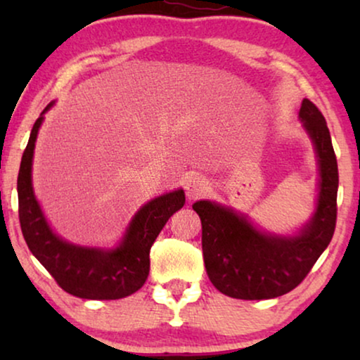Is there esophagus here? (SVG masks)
<instances>
[{"mask_svg": "<svg viewBox=\"0 0 360 360\" xmlns=\"http://www.w3.org/2000/svg\"><path fill=\"white\" fill-rule=\"evenodd\" d=\"M208 190V180L201 175H191L190 179L185 180V191L190 201L198 200Z\"/></svg>", "mask_w": 360, "mask_h": 360, "instance_id": "obj_1", "label": "esophagus"}]
</instances>
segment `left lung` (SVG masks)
Listing matches in <instances>:
<instances>
[{
	"label": "left lung",
	"instance_id": "left-lung-1",
	"mask_svg": "<svg viewBox=\"0 0 360 360\" xmlns=\"http://www.w3.org/2000/svg\"><path fill=\"white\" fill-rule=\"evenodd\" d=\"M300 120L319 164L316 211L295 236L259 231L244 214L213 201H196L206 274L221 293L239 300H269L303 282L331 243L338 216V160L321 111L304 98Z\"/></svg>",
	"mask_w": 360,
	"mask_h": 360
}]
</instances>
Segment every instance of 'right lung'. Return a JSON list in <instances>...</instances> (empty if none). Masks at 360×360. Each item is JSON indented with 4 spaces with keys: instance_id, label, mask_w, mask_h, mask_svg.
I'll use <instances>...</instances> for the list:
<instances>
[{
    "instance_id": "add662e5",
    "label": "right lung",
    "mask_w": 360,
    "mask_h": 360,
    "mask_svg": "<svg viewBox=\"0 0 360 360\" xmlns=\"http://www.w3.org/2000/svg\"><path fill=\"white\" fill-rule=\"evenodd\" d=\"M42 115L34 122L18 175L19 223L26 244L58 287L86 300H120L146 283L150 269V248L167 221L185 205L184 190L150 200L134 214L124 238L115 249L103 250L67 243L47 224L32 190V157Z\"/></svg>"
}]
</instances>
